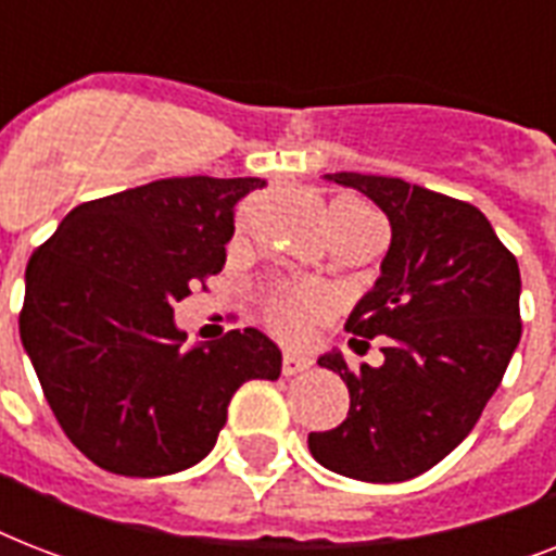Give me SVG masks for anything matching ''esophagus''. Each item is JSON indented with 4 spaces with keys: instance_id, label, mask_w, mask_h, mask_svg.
I'll return each mask as SVG.
<instances>
[{
    "instance_id": "34e87169",
    "label": "esophagus",
    "mask_w": 556,
    "mask_h": 556,
    "mask_svg": "<svg viewBox=\"0 0 556 556\" xmlns=\"http://www.w3.org/2000/svg\"><path fill=\"white\" fill-rule=\"evenodd\" d=\"M308 361H305V357H300V355H286L282 357V375H286V378H291V375H300V371H305L308 369Z\"/></svg>"
}]
</instances>
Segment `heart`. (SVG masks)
I'll return each mask as SVG.
<instances>
[{
    "label": "heart",
    "mask_w": 556,
    "mask_h": 556,
    "mask_svg": "<svg viewBox=\"0 0 556 556\" xmlns=\"http://www.w3.org/2000/svg\"><path fill=\"white\" fill-rule=\"evenodd\" d=\"M334 207H352L366 210L357 201H338ZM331 207V210H334ZM334 312L331 294L320 286H296L279 291L268 305V323L288 340H305L314 331V326L323 320H329Z\"/></svg>",
    "instance_id": "1"
}]
</instances>
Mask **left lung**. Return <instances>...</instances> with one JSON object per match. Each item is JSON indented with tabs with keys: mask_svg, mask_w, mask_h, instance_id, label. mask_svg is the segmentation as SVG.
Masks as SVG:
<instances>
[{
	"mask_svg": "<svg viewBox=\"0 0 556 556\" xmlns=\"http://www.w3.org/2000/svg\"><path fill=\"white\" fill-rule=\"evenodd\" d=\"M369 195L392 242L346 331L387 338L383 364L352 371L340 352L317 364L349 387L340 427L308 432L323 467L361 482H406L453 453L491 401L522 334L517 256L484 213L401 178L334 173Z\"/></svg>",
	"mask_w": 556,
	"mask_h": 556,
	"instance_id": "obj_1",
	"label": "left lung"
}]
</instances>
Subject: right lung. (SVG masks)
<instances>
[{
	"mask_svg": "<svg viewBox=\"0 0 556 556\" xmlns=\"http://www.w3.org/2000/svg\"><path fill=\"white\" fill-rule=\"evenodd\" d=\"M262 178H161L86 201L25 270L20 338L63 432L121 476L199 465L244 380H277L262 331L185 349L173 305L225 268L233 207Z\"/></svg>",
	"mask_w": 556,
	"mask_h": 556,
	"instance_id": "1",
	"label": "right lung"
}]
</instances>
